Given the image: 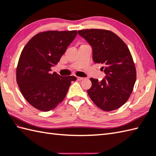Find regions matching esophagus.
Here are the masks:
<instances>
[{"label": "esophagus", "mask_w": 156, "mask_h": 156, "mask_svg": "<svg viewBox=\"0 0 156 156\" xmlns=\"http://www.w3.org/2000/svg\"><path fill=\"white\" fill-rule=\"evenodd\" d=\"M77 81H82V80H83V79H84V78H83V77H77Z\"/></svg>", "instance_id": "1"}]
</instances>
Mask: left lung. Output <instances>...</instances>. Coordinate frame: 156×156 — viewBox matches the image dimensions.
Segmentation results:
<instances>
[{"label": "left lung", "mask_w": 156, "mask_h": 156, "mask_svg": "<svg viewBox=\"0 0 156 156\" xmlns=\"http://www.w3.org/2000/svg\"><path fill=\"white\" fill-rule=\"evenodd\" d=\"M78 34L91 45L94 62L103 65L101 69L106 75L101 81L90 78L88 96L103 111L117 109L129 99L136 81V69L128 48L110 30L85 29Z\"/></svg>", "instance_id": "1"}]
</instances>
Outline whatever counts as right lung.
<instances>
[{
	"label": "right lung",
	"instance_id": "1",
	"mask_svg": "<svg viewBox=\"0 0 156 156\" xmlns=\"http://www.w3.org/2000/svg\"><path fill=\"white\" fill-rule=\"evenodd\" d=\"M77 30H49L33 36L23 48L16 69V80L23 97L41 111H49L65 98L75 76L51 73L57 64Z\"/></svg>",
	"mask_w": 156,
	"mask_h": 156
}]
</instances>
